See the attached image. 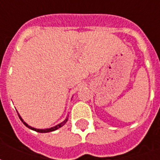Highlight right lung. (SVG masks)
I'll list each match as a JSON object with an SVG mask.
<instances>
[{
	"mask_svg": "<svg viewBox=\"0 0 160 160\" xmlns=\"http://www.w3.org/2000/svg\"><path fill=\"white\" fill-rule=\"evenodd\" d=\"M19 118H20V120H21V122H22L23 123L26 125V127L28 128H30V129H32V130H34L36 131V132H38V133H49V132H52V131H55L56 130V129H58V128H60L61 127H62L64 124L66 123L67 122H68V118L65 119V120L63 121L62 122H61V123H59L58 125H56V126H54V127L52 128H45V129H39V128H32L31 127L30 125H28V124L26 123V122H24V120H23L22 118H21V117L19 115Z\"/></svg>",
	"mask_w": 160,
	"mask_h": 160,
	"instance_id": "obj_1",
	"label": "right lung"
}]
</instances>
